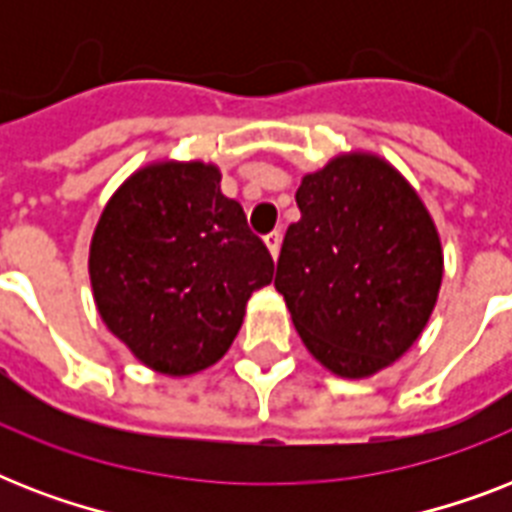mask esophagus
I'll use <instances>...</instances> for the list:
<instances>
[{
  "instance_id": "esophagus-1",
  "label": "esophagus",
  "mask_w": 512,
  "mask_h": 512,
  "mask_svg": "<svg viewBox=\"0 0 512 512\" xmlns=\"http://www.w3.org/2000/svg\"><path fill=\"white\" fill-rule=\"evenodd\" d=\"M265 247H268L271 257L276 260V257H279V249H281V231L268 233V236H265Z\"/></svg>"
}]
</instances>
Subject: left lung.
Segmentation results:
<instances>
[{"label":"left lung","mask_w":512,"mask_h":512,"mask_svg":"<svg viewBox=\"0 0 512 512\" xmlns=\"http://www.w3.org/2000/svg\"><path fill=\"white\" fill-rule=\"evenodd\" d=\"M281 244L276 289L311 356L361 380L412 348L444 279L441 236L420 193L377 154L308 172Z\"/></svg>","instance_id":"1"}]
</instances>
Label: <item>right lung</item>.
Here are the masks:
<instances>
[{"mask_svg":"<svg viewBox=\"0 0 512 512\" xmlns=\"http://www.w3.org/2000/svg\"><path fill=\"white\" fill-rule=\"evenodd\" d=\"M273 279L268 249L204 162H151L108 199L90 241L103 324L167 377L217 364L252 292Z\"/></svg>","mask_w":512,"mask_h":512,"instance_id":"obj_1","label":"right lung"}]
</instances>
